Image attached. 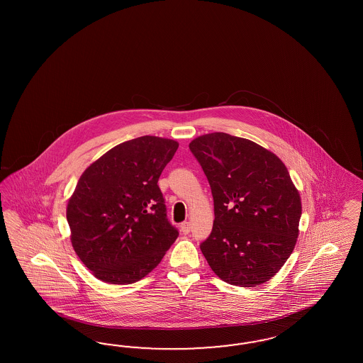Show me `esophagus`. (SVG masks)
<instances>
[{"label":"esophagus","instance_id":"obj_1","mask_svg":"<svg viewBox=\"0 0 363 363\" xmlns=\"http://www.w3.org/2000/svg\"><path fill=\"white\" fill-rule=\"evenodd\" d=\"M179 228H181L182 234H189V233H190V229H191V228H190V222H182Z\"/></svg>","mask_w":363,"mask_h":363}]
</instances>
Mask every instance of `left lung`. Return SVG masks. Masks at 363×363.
<instances>
[{
    "label": "left lung",
    "mask_w": 363,
    "mask_h": 363,
    "mask_svg": "<svg viewBox=\"0 0 363 363\" xmlns=\"http://www.w3.org/2000/svg\"><path fill=\"white\" fill-rule=\"evenodd\" d=\"M189 147L214 199L213 230L199 245L211 270L230 285L267 282L293 253L302 214L285 164L226 133L201 135Z\"/></svg>",
    "instance_id": "left-lung-1"
}]
</instances>
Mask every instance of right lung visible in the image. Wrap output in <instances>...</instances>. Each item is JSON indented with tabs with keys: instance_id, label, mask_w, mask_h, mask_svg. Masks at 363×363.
Listing matches in <instances>:
<instances>
[{
	"instance_id": "1",
	"label": "right lung",
	"mask_w": 363,
	"mask_h": 363,
	"mask_svg": "<svg viewBox=\"0 0 363 363\" xmlns=\"http://www.w3.org/2000/svg\"><path fill=\"white\" fill-rule=\"evenodd\" d=\"M177 149L174 140L143 135L114 146L79 177L66 218L73 249L96 278L134 284L176 241L158 178Z\"/></svg>"
}]
</instances>
